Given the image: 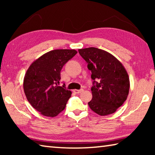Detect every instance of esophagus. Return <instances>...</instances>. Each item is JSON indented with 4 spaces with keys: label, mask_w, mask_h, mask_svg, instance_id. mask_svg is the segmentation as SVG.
Instances as JSON below:
<instances>
[{
    "label": "esophagus",
    "mask_w": 155,
    "mask_h": 155,
    "mask_svg": "<svg viewBox=\"0 0 155 155\" xmlns=\"http://www.w3.org/2000/svg\"><path fill=\"white\" fill-rule=\"evenodd\" d=\"M73 91H74L75 94H80L82 92V91H83V89H81V90H74Z\"/></svg>",
    "instance_id": "1"
}]
</instances>
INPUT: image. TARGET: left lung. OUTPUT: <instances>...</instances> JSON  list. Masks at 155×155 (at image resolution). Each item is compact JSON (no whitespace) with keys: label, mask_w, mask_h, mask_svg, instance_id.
I'll return each instance as SVG.
<instances>
[{"label":"left lung","mask_w":155,"mask_h":155,"mask_svg":"<svg viewBox=\"0 0 155 155\" xmlns=\"http://www.w3.org/2000/svg\"><path fill=\"white\" fill-rule=\"evenodd\" d=\"M94 80L90 108L100 115L114 114L127 99L130 81L125 68L109 52L94 47L78 49ZM96 81H95V80Z\"/></svg>","instance_id":"left-lung-1"}]
</instances>
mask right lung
<instances>
[{"instance_id": "obj_1", "label": "right lung", "mask_w": 155, "mask_h": 155, "mask_svg": "<svg viewBox=\"0 0 155 155\" xmlns=\"http://www.w3.org/2000/svg\"><path fill=\"white\" fill-rule=\"evenodd\" d=\"M77 51L58 49L49 51L35 60L25 75L23 88L27 101L46 117H55L65 109L72 92L58 86L61 70Z\"/></svg>"}]
</instances>
